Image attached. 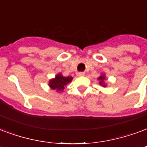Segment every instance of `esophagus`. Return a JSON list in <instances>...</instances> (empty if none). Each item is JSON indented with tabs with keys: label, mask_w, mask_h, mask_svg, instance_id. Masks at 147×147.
Returning <instances> with one entry per match:
<instances>
[{
	"label": "esophagus",
	"mask_w": 147,
	"mask_h": 147,
	"mask_svg": "<svg viewBox=\"0 0 147 147\" xmlns=\"http://www.w3.org/2000/svg\"><path fill=\"white\" fill-rule=\"evenodd\" d=\"M77 76H85V73L84 72H78V73H77Z\"/></svg>",
	"instance_id": "esophagus-1"
}]
</instances>
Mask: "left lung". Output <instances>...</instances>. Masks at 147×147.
I'll return each mask as SVG.
<instances>
[{
  "instance_id": "left-lung-1",
  "label": "left lung",
  "mask_w": 147,
  "mask_h": 147,
  "mask_svg": "<svg viewBox=\"0 0 147 147\" xmlns=\"http://www.w3.org/2000/svg\"><path fill=\"white\" fill-rule=\"evenodd\" d=\"M105 79H106V77H105L104 75H101L98 78V80H100V82H99V83H100V85L102 86L103 87H105V86H106V84L104 83V80H105Z\"/></svg>"
}]
</instances>
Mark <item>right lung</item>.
<instances>
[{"label":"right lung","mask_w":147,"mask_h":147,"mask_svg":"<svg viewBox=\"0 0 147 147\" xmlns=\"http://www.w3.org/2000/svg\"><path fill=\"white\" fill-rule=\"evenodd\" d=\"M71 80H72V77H65L59 73L57 74L54 79H51L49 81V86L51 90L57 91V93H61L64 90L65 86L71 82Z\"/></svg>","instance_id":"add662e5"}]
</instances>
